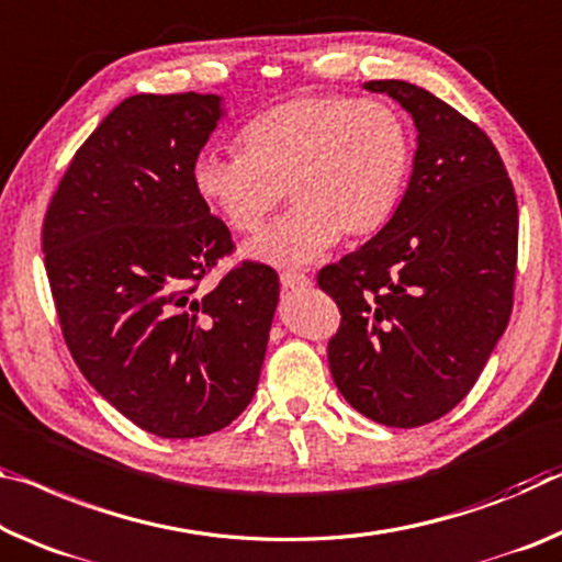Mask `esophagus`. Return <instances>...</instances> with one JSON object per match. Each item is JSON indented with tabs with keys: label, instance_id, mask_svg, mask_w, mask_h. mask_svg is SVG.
<instances>
[{
	"label": "esophagus",
	"instance_id": "esophagus-1",
	"mask_svg": "<svg viewBox=\"0 0 562 562\" xmlns=\"http://www.w3.org/2000/svg\"><path fill=\"white\" fill-rule=\"evenodd\" d=\"M280 282H282L284 290H305V288H310V284H313V280H310L305 272H295V270H284L280 274Z\"/></svg>",
	"mask_w": 562,
	"mask_h": 562
}]
</instances>
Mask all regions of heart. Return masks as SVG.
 <instances>
[{"label":"heart","instance_id":"b5f03b06","mask_svg":"<svg viewBox=\"0 0 562 562\" xmlns=\"http://www.w3.org/2000/svg\"><path fill=\"white\" fill-rule=\"evenodd\" d=\"M239 153L204 149L192 187L235 233H252L278 207L292 210L245 245L252 260L305 265L335 243L380 233L403 200L413 135L400 110L380 100L300 94L239 130Z\"/></svg>","mask_w":562,"mask_h":562}]
</instances>
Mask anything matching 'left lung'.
Masks as SVG:
<instances>
[{
    "mask_svg": "<svg viewBox=\"0 0 562 562\" xmlns=\"http://www.w3.org/2000/svg\"><path fill=\"white\" fill-rule=\"evenodd\" d=\"M362 87L403 104L417 149L393 220L317 274L342 315L327 360L358 413L387 427H420L470 393L505 333L518 202L477 124L403 79Z\"/></svg>",
    "mask_w": 562,
    "mask_h": 562,
    "instance_id": "left-lung-1",
    "label": "left lung"
}]
</instances>
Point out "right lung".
<instances>
[{
	"instance_id": "1",
	"label": "right lung",
	"mask_w": 562,
	"mask_h": 562,
	"mask_svg": "<svg viewBox=\"0 0 562 562\" xmlns=\"http://www.w3.org/2000/svg\"><path fill=\"white\" fill-rule=\"evenodd\" d=\"M220 94H135L69 162L42 227L61 335L106 403L159 438H202L249 405L280 300L243 262L200 295L233 237L192 187Z\"/></svg>"
}]
</instances>
